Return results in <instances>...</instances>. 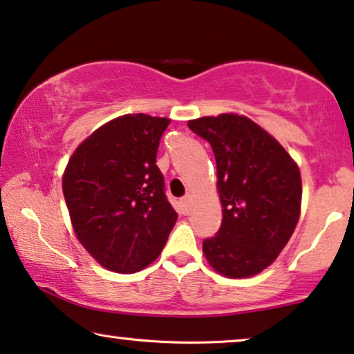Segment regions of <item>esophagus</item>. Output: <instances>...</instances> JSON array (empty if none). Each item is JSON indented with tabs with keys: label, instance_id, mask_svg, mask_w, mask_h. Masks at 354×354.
<instances>
[{
	"label": "esophagus",
	"instance_id": "1",
	"mask_svg": "<svg viewBox=\"0 0 354 354\" xmlns=\"http://www.w3.org/2000/svg\"><path fill=\"white\" fill-rule=\"evenodd\" d=\"M191 202H192V196H191V194H186V196L181 199V207H183V209H185V210H187V209H189V207H191Z\"/></svg>",
	"mask_w": 354,
	"mask_h": 354
}]
</instances>
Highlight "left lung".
Listing matches in <instances>:
<instances>
[{
  "mask_svg": "<svg viewBox=\"0 0 354 354\" xmlns=\"http://www.w3.org/2000/svg\"><path fill=\"white\" fill-rule=\"evenodd\" d=\"M214 150L221 226L202 251L226 279H248L279 257L301 214V173L279 140L236 113L187 121Z\"/></svg>",
  "mask_w": 354,
  "mask_h": 354,
  "instance_id": "left-lung-1",
  "label": "left lung"
}]
</instances>
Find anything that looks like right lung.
<instances>
[{
	"label": "right lung",
	"mask_w": 354,
	"mask_h": 354,
	"mask_svg": "<svg viewBox=\"0 0 354 354\" xmlns=\"http://www.w3.org/2000/svg\"><path fill=\"white\" fill-rule=\"evenodd\" d=\"M168 118L136 113L84 139L63 173L75 238L102 267L136 273L160 256L176 223L155 162Z\"/></svg>",
	"instance_id": "add662e5"
}]
</instances>
